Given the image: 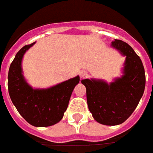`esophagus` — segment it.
<instances>
[{
	"instance_id": "esophagus-1",
	"label": "esophagus",
	"mask_w": 153,
	"mask_h": 153,
	"mask_svg": "<svg viewBox=\"0 0 153 153\" xmlns=\"http://www.w3.org/2000/svg\"><path fill=\"white\" fill-rule=\"evenodd\" d=\"M87 75V72L85 71V70H81V71L79 72V76L81 79H84L85 77Z\"/></svg>"
}]
</instances>
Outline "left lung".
<instances>
[{"mask_svg":"<svg viewBox=\"0 0 153 153\" xmlns=\"http://www.w3.org/2000/svg\"><path fill=\"white\" fill-rule=\"evenodd\" d=\"M111 46L125 56L123 75L108 84L102 79H82L86 88L87 104L94 119L105 125L124 123L136 108L146 85L145 69L140 56L123 40Z\"/></svg>","mask_w":153,"mask_h":153,"instance_id":"8db88e82","label":"left lung"}]
</instances>
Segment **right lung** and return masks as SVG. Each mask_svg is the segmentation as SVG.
Listing matches in <instances>:
<instances>
[{"instance_id":"add662e5","label":"right lung","mask_w":153,"mask_h":153,"mask_svg":"<svg viewBox=\"0 0 153 153\" xmlns=\"http://www.w3.org/2000/svg\"><path fill=\"white\" fill-rule=\"evenodd\" d=\"M24 45L15 56L8 72V91L20 115L35 127H47L58 123L68 108L72 92L79 76L47 89H34L23 75L22 59L34 45Z\"/></svg>"}]
</instances>
